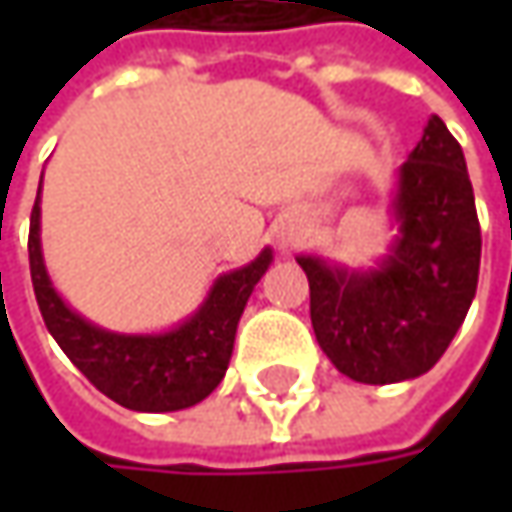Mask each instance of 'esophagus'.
Here are the masks:
<instances>
[{
  "instance_id": "1",
  "label": "esophagus",
  "mask_w": 512,
  "mask_h": 512,
  "mask_svg": "<svg viewBox=\"0 0 512 512\" xmlns=\"http://www.w3.org/2000/svg\"><path fill=\"white\" fill-rule=\"evenodd\" d=\"M293 242H296L293 236H285V239H282V245H293Z\"/></svg>"
}]
</instances>
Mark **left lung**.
Instances as JSON below:
<instances>
[{
	"instance_id": "1",
	"label": "left lung",
	"mask_w": 512,
	"mask_h": 512,
	"mask_svg": "<svg viewBox=\"0 0 512 512\" xmlns=\"http://www.w3.org/2000/svg\"><path fill=\"white\" fill-rule=\"evenodd\" d=\"M399 236L373 270L299 256L310 322L336 370L362 384L416 379L442 359L479 285L482 227L462 145L439 116L402 168Z\"/></svg>"
}]
</instances>
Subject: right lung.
Here are the masks:
<instances>
[{
    "label": "right lung",
    "instance_id": "add662e5",
    "mask_svg": "<svg viewBox=\"0 0 512 512\" xmlns=\"http://www.w3.org/2000/svg\"><path fill=\"white\" fill-rule=\"evenodd\" d=\"M39 213L42 207L36 196L28 236L33 293L50 336L88 382L116 404L139 413L185 410L207 399L225 379L242 310L273 262V250L265 247L250 265L219 276L202 307L168 333H110L70 310L50 285L39 242Z\"/></svg>",
    "mask_w": 512,
    "mask_h": 512
}]
</instances>
